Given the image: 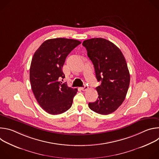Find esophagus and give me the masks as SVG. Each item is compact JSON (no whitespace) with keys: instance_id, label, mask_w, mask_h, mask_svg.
<instances>
[{"instance_id":"obj_1","label":"esophagus","mask_w":159,"mask_h":159,"mask_svg":"<svg viewBox=\"0 0 159 159\" xmlns=\"http://www.w3.org/2000/svg\"><path fill=\"white\" fill-rule=\"evenodd\" d=\"M80 89H81V90H83V91H85V90H87V89H88V87H87V85H84V87H81Z\"/></svg>"}]
</instances>
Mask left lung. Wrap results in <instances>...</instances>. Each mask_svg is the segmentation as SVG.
<instances>
[{
    "instance_id": "left-lung-1",
    "label": "left lung",
    "mask_w": 159,
    "mask_h": 159,
    "mask_svg": "<svg viewBox=\"0 0 159 159\" xmlns=\"http://www.w3.org/2000/svg\"><path fill=\"white\" fill-rule=\"evenodd\" d=\"M82 45L92 61L96 79L98 99L89 107L101 115H109L123 103L129 85L130 75L121 51L112 42L101 38L84 41Z\"/></svg>"
}]
</instances>
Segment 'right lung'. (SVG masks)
<instances>
[{
	"label": "right lung",
	"instance_id": "right-lung-1",
	"mask_svg": "<svg viewBox=\"0 0 159 159\" xmlns=\"http://www.w3.org/2000/svg\"><path fill=\"white\" fill-rule=\"evenodd\" d=\"M80 41L54 38L44 41L35 52L31 63L30 79L33 93L39 106L55 115L69 110L77 89L60 81L65 78L62 68L65 59Z\"/></svg>",
	"mask_w": 159,
	"mask_h": 159
}]
</instances>
